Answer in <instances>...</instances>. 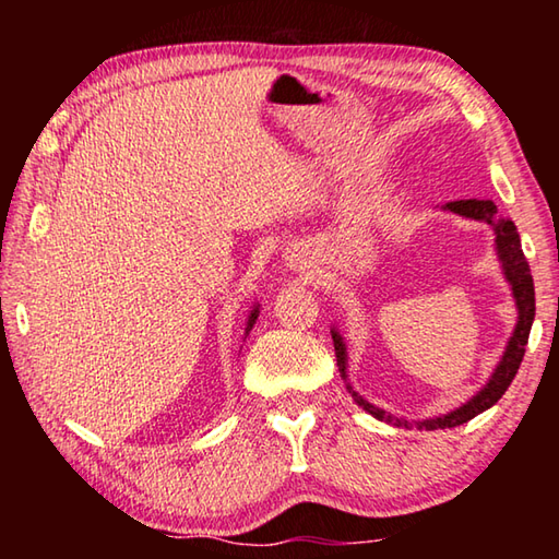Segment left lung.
<instances>
[{"instance_id":"8db88e82","label":"left lung","mask_w":559,"mask_h":559,"mask_svg":"<svg viewBox=\"0 0 559 559\" xmlns=\"http://www.w3.org/2000/svg\"><path fill=\"white\" fill-rule=\"evenodd\" d=\"M447 210L456 212L461 216H468V219L488 222L490 226H493L498 257H500V261H503L506 278L510 281V286H513V296H515L520 316H518L515 333H513V337H510V343L506 347V355H503V359H500V365L496 367V372H493V377H490V382L476 396H473V400H468L466 404L459 406L456 412L437 416V419L416 421V427L427 429V431L451 429V427H459V424H466V421L473 419V416H478L480 412L490 409V406H493L500 400V396L506 394L510 382L515 380L520 362H523L525 345H527V337H530V328H533V318H535V286H533V276H530V266H527V259L523 253V246H520V236H518L515 224L508 222V219H498V216H496L498 210L490 200L449 202ZM333 343H335L340 374H343V380H347V374H345V357L347 355H345L343 337L337 335V330H333ZM347 390H353V386H347ZM353 396L365 412H370L374 416V419L386 421V424H396V427H412V421L396 419V416L386 414L384 409H380V406L365 402L357 392H353Z\"/></svg>"}]
</instances>
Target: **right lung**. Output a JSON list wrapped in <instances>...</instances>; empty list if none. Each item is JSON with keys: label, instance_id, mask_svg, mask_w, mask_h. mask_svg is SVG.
Returning a JSON list of instances; mask_svg holds the SVG:
<instances>
[{"label": "right lung", "instance_id": "right-lung-1", "mask_svg": "<svg viewBox=\"0 0 559 559\" xmlns=\"http://www.w3.org/2000/svg\"><path fill=\"white\" fill-rule=\"evenodd\" d=\"M257 318H259V310H253L251 318H249V328H246V330H251V328H253V323H257Z\"/></svg>", "mask_w": 559, "mask_h": 559}]
</instances>
